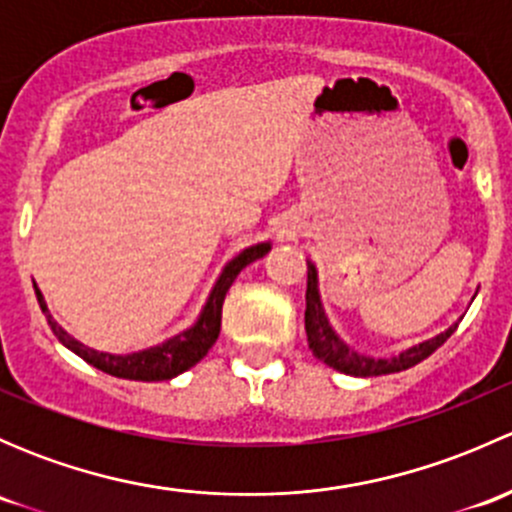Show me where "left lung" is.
<instances>
[{
    "label": "left lung",
    "instance_id": "left-lung-1",
    "mask_svg": "<svg viewBox=\"0 0 512 512\" xmlns=\"http://www.w3.org/2000/svg\"><path fill=\"white\" fill-rule=\"evenodd\" d=\"M458 322L451 324L446 332L436 334V337L426 339V342L414 344V347L404 349L396 356H384V359H374V356H366L354 352L337 332L329 324L327 312H324L322 297H319V277L317 267L312 260H307V309H304V329H307V342L312 354L319 361H324L332 369L342 371L349 376H381V374H396V371H404L416 366L418 361L428 359L453 332H456Z\"/></svg>",
    "mask_w": 512,
    "mask_h": 512
}]
</instances>
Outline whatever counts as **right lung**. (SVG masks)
<instances>
[{
	"label": "right lung",
	"instance_id": "right-lung-1",
	"mask_svg": "<svg viewBox=\"0 0 512 512\" xmlns=\"http://www.w3.org/2000/svg\"><path fill=\"white\" fill-rule=\"evenodd\" d=\"M272 250L270 242H257V245L245 247L240 255L232 257L230 262L223 267L220 277L215 280L213 289H210L208 299H205V307L200 309L198 319L190 324L183 332L173 334L165 342L156 344V347L141 349V352L131 354H111V352H98V349L86 347L79 339L71 337L66 329L59 327V322H54V317L49 314V307L44 302V294L39 292V287L34 285L36 299H39L41 312L46 314V322H49L51 332L56 334L61 344L66 349H71L76 356H81L84 361H89L96 369L106 371V374L118 376V379H131V381H168L175 379L178 374L188 371L190 366L198 364L205 354L210 352V347L215 344L220 334V317H223V302L225 294L230 289L235 277L245 270L250 262L260 260L267 252Z\"/></svg>",
	"mask_w": 512,
	"mask_h": 512
}]
</instances>
